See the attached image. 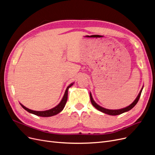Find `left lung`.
Segmentation results:
<instances>
[{
    "mask_svg": "<svg viewBox=\"0 0 155 155\" xmlns=\"http://www.w3.org/2000/svg\"><path fill=\"white\" fill-rule=\"evenodd\" d=\"M142 89H143V87L142 88V89L140 90V91L138 95L137 96V97L136 98V99L134 100V102L129 105V106L126 107H124V108H122V109H106V108H104L101 106H100L99 105H98L94 101V100L92 97V95H91V93H90V99H91V104L93 106L95 107L97 109H98V111H101L104 113H106V114H109V115H118V114H120L122 113H124L125 112H127L129 110H131V109L134 107V106L137 104L138 100L140 98V95H141V93H142Z\"/></svg>",
    "mask_w": 155,
    "mask_h": 155,
    "instance_id": "1",
    "label": "left lung"
}]
</instances>
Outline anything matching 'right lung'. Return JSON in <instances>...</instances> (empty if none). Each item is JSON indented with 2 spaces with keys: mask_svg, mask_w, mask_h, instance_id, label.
<instances>
[{
  "mask_svg": "<svg viewBox=\"0 0 155 155\" xmlns=\"http://www.w3.org/2000/svg\"><path fill=\"white\" fill-rule=\"evenodd\" d=\"M74 83H71V84H69V86H68V87L66 89V91H65V93L64 94V97L62 99V101H61L57 106H55L54 107L49 109V110H46V111H33L31 110V109H29L27 107H25L24 106H23L22 104H21L20 103V104L21 105V106L26 110L28 112L32 113L33 114H35L37 116H39V117H51V116H54L56 115L58 113H59L60 112H61L64 107L66 106V104L68 100V89L71 86H72Z\"/></svg>",
  "mask_w": 155,
  "mask_h": 155,
  "instance_id": "1",
  "label": "right lung"
}]
</instances>
